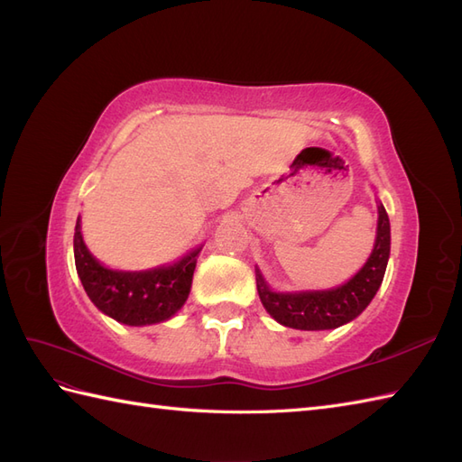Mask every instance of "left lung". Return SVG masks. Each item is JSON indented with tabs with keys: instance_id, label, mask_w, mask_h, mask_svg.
<instances>
[{
	"instance_id": "8db88e82",
	"label": "left lung",
	"mask_w": 462,
	"mask_h": 462,
	"mask_svg": "<svg viewBox=\"0 0 462 462\" xmlns=\"http://www.w3.org/2000/svg\"><path fill=\"white\" fill-rule=\"evenodd\" d=\"M391 248V227L383 204H377V233L370 258L346 283L328 291L275 292L256 270L258 295L263 309L282 326L304 331L335 329L355 319L380 289Z\"/></svg>"
}]
</instances>
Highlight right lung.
Listing matches in <instances>:
<instances>
[{"mask_svg":"<svg viewBox=\"0 0 462 462\" xmlns=\"http://www.w3.org/2000/svg\"><path fill=\"white\" fill-rule=\"evenodd\" d=\"M75 265L88 299L109 318L127 326H152L170 319L185 304L200 248L179 262L146 272L109 270L82 241L80 216L75 226Z\"/></svg>","mask_w":462,"mask_h":462,"instance_id":"obj_1","label":"right lung"}]
</instances>
